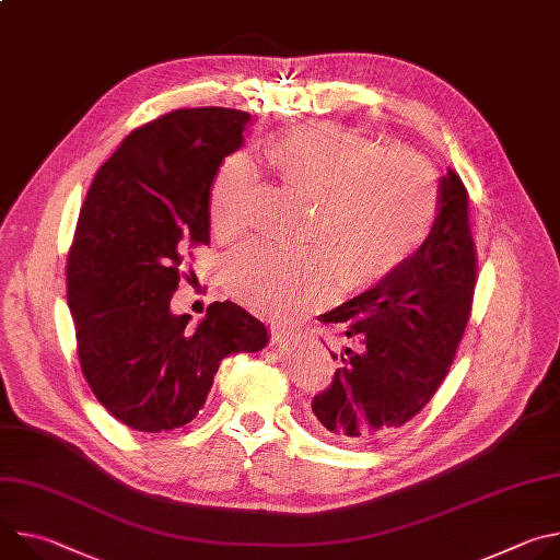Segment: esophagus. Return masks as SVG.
<instances>
[{
  "mask_svg": "<svg viewBox=\"0 0 560 560\" xmlns=\"http://www.w3.org/2000/svg\"><path fill=\"white\" fill-rule=\"evenodd\" d=\"M294 337V330L292 328H285V326H272L270 328V339L272 343H281V341H288Z\"/></svg>",
  "mask_w": 560,
  "mask_h": 560,
  "instance_id": "obj_1",
  "label": "esophagus"
}]
</instances>
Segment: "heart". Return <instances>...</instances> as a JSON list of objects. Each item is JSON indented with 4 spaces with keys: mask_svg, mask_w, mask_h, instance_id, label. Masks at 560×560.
<instances>
[{
    "mask_svg": "<svg viewBox=\"0 0 560 560\" xmlns=\"http://www.w3.org/2000/svg\"><path fill=\"white\" fill-rule=\"evenodd\" d=\"M266 156L285 192L310 201L301 242L279 253L261 244L230 261L228 290L270 318L354 296L404 275L434 232L441 186L428 159L401 145L332 124L305 121L275 135ZM257 173L228 156L210 186L212 232L232 242L255 212Z\"/></svg>",
    "mask_w": 560,
    "mask_h": 560,
    "instance_id": "1",
    "label": "heart"
}]
</instances>
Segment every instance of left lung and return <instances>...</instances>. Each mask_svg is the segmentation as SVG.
Returning a JSON list of instances; mask_svg holds the SVG:
<instances>
[{"label":"left lung","mask_w":560,"mask_h":560,"mask_svg":"<svg viewBox=\"0 0 560 560\" xmlns=\"http://www.w3.org/2000/svg\"><path fill=\"white\" fill-rule=\"evenodd\" d=\"M478 279L469 197L447 168L428 246L396 279L324 314L348 348L312 398V425L341 445H376L412 421L445 381L471 316Z\"/></svg>","instance_id":"obj_1"}]
</instances>
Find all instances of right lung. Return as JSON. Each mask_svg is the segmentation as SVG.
Instances as JSON below:
<instances>
[{"mask_svg":"<svg viewBox=\"0 0 560 560\" xmlns=\"http://www.w3.org/2000/svg\"><path fill=\"white\" fill-rule=\"evenodd\" d=\"M250 113L179 108L135 128L97 171L66 261L77 357L97 401L124 425L166 432L203 408L228 354L257 352L266 326L214 301L192 330L171 299L192 250L210 244V186L242 148Z\"/></svg>","mask_w":560,"mask_h":560,"instance_id":"obj_1","label":"right lung"}]
</instances>
